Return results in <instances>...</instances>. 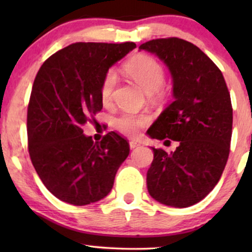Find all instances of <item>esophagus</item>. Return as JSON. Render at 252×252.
Here are the masks:
<instances>
[{
	"mask_svg": "<svg viewBox=\"0 0 252 252\" xmlns=\"http://www.w3.org/2000/svg\"><path fill=\"white\" fill-rule=\"evenodd\" d=\"M139 146H140V143L135 142V141H129V148H130V149H134V148H136Z\"/></svg>",
	"mask_w": 252,
	"mask_h": 252,
	"instance_id": "esophagus-1",
	"label": "esophagus"
}]
</instances>
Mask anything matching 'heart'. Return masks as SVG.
<instances>
[{
    "mask_svg": "<svg viewBox=\"0 0 252 252\" xmlns=\"http://www.w3.org/2000/svg\"><path fill=\"white\" fill-rule=\"evenodd\" d=\"M125 72L147 93H153L155 95L163 94L165 71L163 65L154 57L148 55H137L127 62ZM117 81L118 78L113 70H108L103 75L99 87V96L103 104H109L111 102ZM148 122L149 118L146 115L124 112L113 119V127L119 133L127 136H136Z\"/></svg>",
    "mask_w": 252,
    "mask_h": 252,
    "instance_id": "b5f03b06",
    "label": "heart"
}]
</instances>
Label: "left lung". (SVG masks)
Returning a JSON list of instances; mask_svg holds the SVG:
<instances>
[{
  "instance_id": "8db88e82",
  "label": "left lung",
  "mask_w": 252,
  "mask_h": 252,
  "mask_svg": "<svg viewBox=\"0 0 252 252\" xmlns=\"http://www.w3.org/2000/svg\"><path fill=\"white\" fill-rule=\"evenodd\" d=\"M139 49L156 54L173 78L174 101L148 134L179 142L173 153L153 148L148 191L161 204L187 208L202 201L225 170L233 127L230 94L219 67L191 42L165 37Z\"/></svg>"
}]
</instances>
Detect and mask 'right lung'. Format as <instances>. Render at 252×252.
I'll return each mask as SVG.
<instances>
[{
	"label": "right lung",
	"instance_id": "add662e5",
	"mask_svg": "<svg viewBox=\"0 0 252 252\" xmlns=\"http://www.w3.org/2000/svg\"><path fill=\"white\" fill-rule=\"evenodd\" d=\"M134 42H77L44 61L34 79L27 108V144L41 181L58 199L87 205L105 197L129 143L116 132L99 142L82 126L103 108L99 87L109 67Z\"/></svg>",
	"mask_w": 252,
	"mask_h": 252
}]
</instances>
